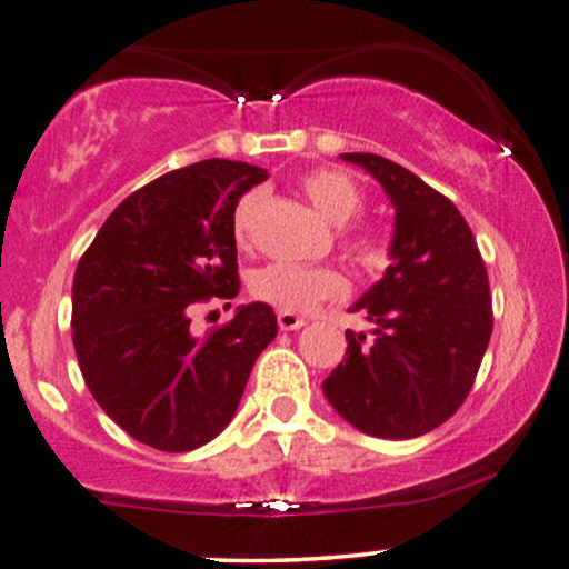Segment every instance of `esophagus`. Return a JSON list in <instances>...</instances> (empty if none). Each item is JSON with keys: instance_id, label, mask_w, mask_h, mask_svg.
<instances>
[{"instance_id": "esophagus-1", "label": "esophagus", "mask_w": 569, "mask_h": 569, "mask_svg": "<svg viewBox=\"0 0 569 569\" xmlns=\"http://www.w3.org/2000/svg\"><path fill=\"white\" fill-rule=\"evenodd\" d=\"M307 321L302 316H297V312H291V310H280L278 312V326H280V331H297V329H302Z\"/></svg>"}]
</instances>
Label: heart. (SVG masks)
Instances as JSON below:
<instances>
[{
  "label": "heart",
  "instance_id": "heart-1",
  "mask_svg": "<svg viewBox=\"0 0 569 569\" xmlns=\"http://www.w3.org/2000/svg\"><path fill=\"white\" fill-rule=\"evenodd\" d=\"M305 194L310 198L312 206L323 213L331 224L342 227L339 230V246L348 257L367 267H380L388 259V243L371 230H356L348 227L361 217L363 194L361 184L348 171L335 166H323L310 171L302 179ZM264 194L259 189H251L238 200L232 213V230L238 243H246L251 234L253 221H257L259 208H262ZM248 289L262 302L280 307V310L302 312L310 310L312 305L323 302V299L342 297L348 291V280L335 267H302L289 262H272L259 267L248 278Z\"/></svg>",
  "mask_w": 569,
  "mask_h": 569
}]
</instances>
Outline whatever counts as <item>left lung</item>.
I'll use <instances>...</instances> for the list:
<instances>
[{
  "mask_svg": "<svg viewBox=\"0 0 569 569\" xmlns=\"http://www.w3.org/2000/svg\"><path fill=\"white\" fill-rule=\"evenodd\" d=\"M396 206L382 280L358 299L375 337L348 331L323 393L352 428L415 439L439 428L471 393L492 337V293L479 246L455 202L420 176L371 152H348Z\"/></svg>",
  "mask_w": 569,
  "mask_h": 569,
  "instance_id": "8db88e82",
  "label": "left lung"
}]
</instances>
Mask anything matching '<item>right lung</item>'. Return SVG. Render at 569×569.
<instances>
[{
  "instance_id": "add662e5",
  "label": "right lung",
  "mask_w": 569,
  "mask_h": 569,
  "mask_svg": "<svg viewBox=\"0 0 569 569\" xmlns=\"http://www.w3.org/2000/svg\"><path fill=\"white\" fill-rule=\"evenodd\" d=\"M264 168L202 160L136 189L82 253L71 339L84 385L126 433L160 452L198 449L230 426L259 352L278 335L270 305L192 337L189 310L240 291L232 213Z\"/></svg>"
}]
</instances>
